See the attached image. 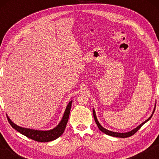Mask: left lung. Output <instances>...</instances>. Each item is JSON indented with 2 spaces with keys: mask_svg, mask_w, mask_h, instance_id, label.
<instances>
[{
  "mask_svg": "<svg viewBox=\"0 0 159 159\" xmlns=\"http://www.w3.org/2000/svg\"><path fill=\"white\" fill-rule=\"evenodd\" d=\"M156 104H157V102H155V105H154V108L153 109V111H152V115L150 116L149 117V118H147V119L144 121L143 123H142L141 124H139L138 126H137L135 128L133 129V130H131L128 132H126V133H118V132H114V131H111V130H107V129L104 128V127H102V125L99 123V122L98 121V118H97V116H96V113L95 111V109L93 108V116H94V119H95V121L97 125H98V128L99 129V130L102 131V133H104V134H108V135L110 136H112V137H116V138H128V137H130L131 135H133L134 133H136L137 131H138L139 128H140L142 125H143L145 123H147L148 120H149L151 119V118L152 117L153 114H154V111H155V108H156Z\"/></svg>",
  "mask_w": 159,
  "mask_h": 159,
  "instance_id": "1",
  "label": "left lung"
}]
</instances>
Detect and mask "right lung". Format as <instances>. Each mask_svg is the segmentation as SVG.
I'll use <instances>...</instances> for the list:
<instances>
[{"label":"right lung","instance_id":"1","mask_svg":"<svg viewBox=\"0 0 159 159\" xmlns=\"http://www.w3.org/2000/svg\"><path fill=\"white\" fill-rule=\"evenodd\" d=\"M72 104V100L69 102L65 109V111L63 114V116L61 118L60 123L58 125L52 129L48 130H35V129H30L23 128L21 126H19L15 124L14 122L12 121V120L9 118L8 116H7V118L8 120L10 125L15 129L16 130L18 131L19 133L24 134L27 138L31 139H34L35 141L40 142H50L55 139H57L59 137H60L63 134L64 130H65L66 123L68 122L69 116L70 114V110H71Z\"/></svg>","mask_w":159,"mask_h":159}]
</instances>
